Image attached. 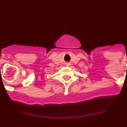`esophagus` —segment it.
<instances>
[{
    "mask_svg": "<svg viewBox=\"0 0 127 127\" xmlns=\"http://www.w3.org/2000/svg\"><path fill=\"white\" fill-rule=\"evenodd\" d=\"M70 65V64H69V63H67V64H66V66H69V65Z\"/></svg>",
    "mask_w": 127,
    "mask_h": 127,
    "instance_id": "1",
    "label": "esophagus"
}]
</instances>
